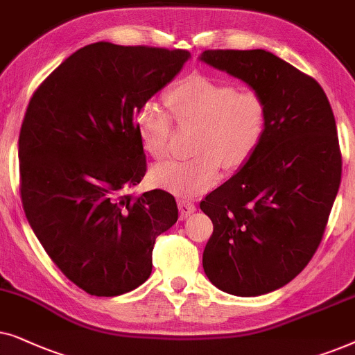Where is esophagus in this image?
I'll list each match as a JSON object with an SVG mask.
<instances>
[{
  "label": "esophagus",
  "instance_id": "1",
  "mask_svg": "<svg viewBox=\"0 0 355 355\" xmlns=\"http://www.w3.org/2000/svg\"><path fill=\"white\" fill-rule=\"evenodd\" d=\"M178 209H180V217L182 219H187L188 216L193 214L196 211L195 205L188 200H178Z\"/></svg>",
  "mask_w": 355,
  "mask_h": 355
}]
</instances>
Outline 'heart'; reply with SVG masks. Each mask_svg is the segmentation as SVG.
Segmentation results:
<instances>
[{
	"mask_svg": "<svg viewBox=\"0 0 355 355\" xmlns=\"http://www.w3.org/2000/svg\"><path fill=\"white\" fill-rule=\"evenodd\" d=\"M178 123H198L191 159H170L155 165V185L177 195L193 196L214 187L222 164L243 165L264 139L268 107L254 91H239L232 83L193 74L172 87L165 97ZM135 130L146 153L164 157L168 150L172 118L153 102L135 115Z\"/></svg>",
	"mask_w": 355,
	"mask_h": 355,
	"instance_id": "b5f03b06",
	"label": "heart"
}]
</instances>
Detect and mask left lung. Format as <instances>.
Returning a JSON list of instances; mask_svg holds the SVG:
<instances>
[{
	"instance_id": "obj_1",
	"label": "left lung",
	"mask_w": 355,
	"mask_h": 355,
	"mask_svg": "<svg viewBox=\"0 0 355 355\" xmlns=\"http://www.w3.org/2000/svg\"><path fill=\"white\" fill-rule=\"evenodd\" d=\"M200 61L243 81L268 107L257 153L201 201L214 225L202 268L227 294H269L323 239L341 183L336 121L320 84L271 51L206 50Z\"/></svg>"
}]
</instances>
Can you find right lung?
Masks as SVG:
<instances>
[{
	"instance_id": "right-lung-1",
	"label": "right lung",
	"mask_w": 355,
	"mask_h": 355,
	"mask_svg": "<svg viewBox=\"0 0 355 355\" xmlns=\"http://www.w3.org/2000/svg\"><path fill=\"white\" fill-rule=\"evenodd\" d=\"M190 58L97 42L31 98L19 135L24 212L51 261L87 294L115 297L148 281L155 239L178 219L170 193L125 191L146 173L136 112Z\"/></svg>"
}]
</instances>
